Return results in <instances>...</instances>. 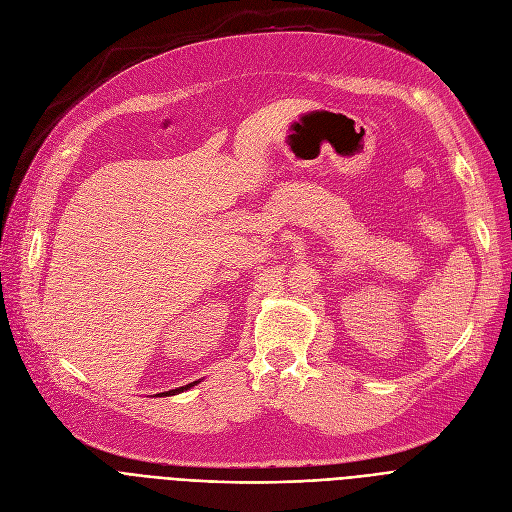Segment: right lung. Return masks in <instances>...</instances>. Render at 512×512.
<instances>
[{"label":"right lung","mask_w":512,"mask_h":512,"mask_svg":"<svg viewBox=\"0 0 512 512\" xmlns=\"http://www.w3.org/2000/svg\"><path fill=\"white\" fill-rule=\"evenodd\" d=\"M193 384H188V386H182V388H176V390H170V392H161V394H164V396H172V394H178V392H184V390H188V388H191Z\"/></svg>","instance_id":"obj_1"}]
</instances>
